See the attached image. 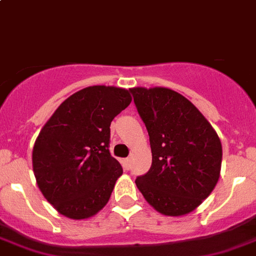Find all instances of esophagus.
I'll return each mask as SVG.
<instances>
[{
    "label": "esophagus",
    "instance_id": "esophagus-1",
    "mask_svg": "<svg viewBox=\"0 0 256 256\" xmlns=\"http://www.w3.org/2000/svg\"><path fill=\"white\" fill-rule=\"evenodd\" d=\"M122 164H124V168H125V170H130V167H131V160H128V158H126V160H124Z\"/></svg>",
    "mask_w": 256,
    "mask_h": 256
}]
</instances>
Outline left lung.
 <instances>
[{
    "instance_id": "left-lung-1",
    "label": "left lung",
    "mask_w": 256,
    "mask_h": 256,
    "mask_svg": "<svg viewBox=\"0 0 256 256\" xmlns=\"http://www.w3.org/2000/svg\"><path fill=\"white\" fill-rule=\"evenodd\" d=\"M149 134L152 167L135 180L156 212L180 217L210 195L220 174L218 134L188 98L162 86L131 88Z\"/></svg>"
}]
</instances>
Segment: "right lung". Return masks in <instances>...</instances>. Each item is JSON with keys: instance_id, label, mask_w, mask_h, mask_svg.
I'll return each mask as SVG.
<instances>
[{"instance_id": "right-lung-1", "label": "right lung", "mask_w": 256, "mask_h": 256, "mask_svg": "<svg viewBox=\"0 0 256 256\" xmlns=\"http://www.w3.org/2000/svg\"><path fill=\"white\" fill-rule=\"evenodd\" d=\"M130 103L128 89L88 86L64 100L42 128L33 148L34 176L62 216L86 220L108 202L122 174L108 149L110 126Z\"/></svg>"}]
</instances>
